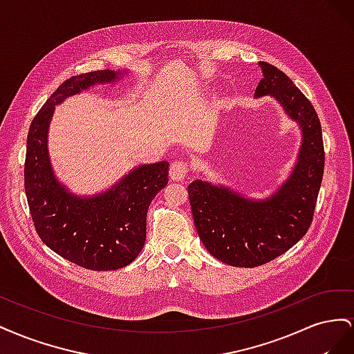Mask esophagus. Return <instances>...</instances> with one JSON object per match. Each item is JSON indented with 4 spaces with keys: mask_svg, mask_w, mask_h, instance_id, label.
I'll return each mask as SVG.
<instances>
[{
    "mask_svg": "<svg viewBox=\"0 0 354 354\" xmlns=\"http://www.w3.org/2000/svg\"><path fill=\"white\" fill-rule=\"evenodd\" d=\"M189 173V164L186 160H174L169 167V177L171 180L181 181Z\"/></svg>",
    "mask_w": 354,
    "mask_h": 354,
    "instance_id": "obj_1",
    "label": "esophagus"
}]
</instances>
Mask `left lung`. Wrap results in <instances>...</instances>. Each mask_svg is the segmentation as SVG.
Listing matches in <instances>:
<instances>
[{"instance_id":"8db88e82","label":"left lung","mask_w":354,"mask_h":354,"mask_svg":"<svg viewBox=\"0 0 354 354\" xmlns=\"http://www.w3.org/2000/svg\"><path fill=\"white\" fill-rule=\"evenodd\" d=\"M255 95L270 94L303 131L292 174L267 201H250L236 192L195 180L187 187L199 238L211 255L234 267H259L301 239L313 221L325 151L313 104L286 75L267 62Z\"/></svg>"}]
</instances>
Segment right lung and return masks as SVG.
I'll use <instances>...</instances> for the list:
<instances>
[{"mask_svg": "<svg viewBox=\"0 0 354 354\" xmlns=\"http://www.w3.org/2000/svg\"><path fill=\"white\" fill-rule=\"evenodd\" d=\"M120 72L75 75L59 85L30 122L25 159V192L32 221L50 250L88 270H116L140 254L147 209L168 183L162 160L133 169L102 195L78 198L56 180L47 152V130L55 106L90 85L111 82Z\"/></svg>", "mask_w": 354, "mask_h": 354, "instance_id": "obj_1", "label": "right lung"}]
</instances>
